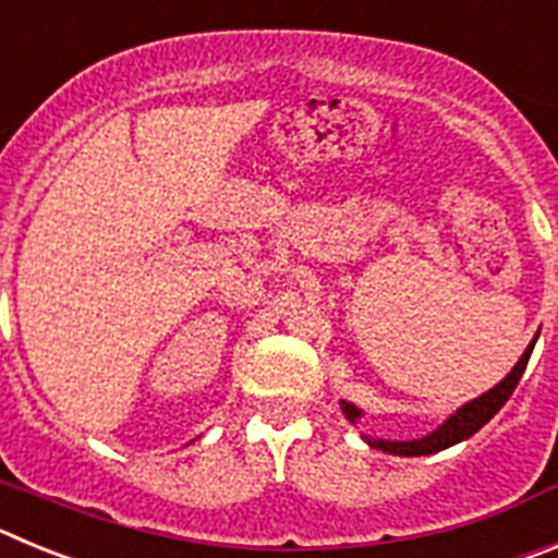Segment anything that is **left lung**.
<instances>
[{
  "label": "left lung",
  "mask_w": 558,
  "mask_h": 558,
  "mask_svg": "<svg viewBox=\"0 0 558 558\" xmlns=\"http://www.w3.org/2000/svg\"><path fill=\"white\" fill-rule=\"evenodd\" d=\"M536 340H531L529 349L522 352V357L517 360V366L511 368L506 377L497 383L492 391L481 393L477 399H472V402H466L463 408H458L456 413H452L450 418H447L445 425L436 427L433 433H427L425 438H413V441H386V438H372L366 436V445L374 447V450H383V452H391V456H433V452L438 450H447V447L458 445V441H463V438L475 436L477 430H481L486 422H489L492 416H495L497 411H500L506 402H509V397L514 393L517 383H520L522 372H525V366H529V357H531V349H534ZM340 408H343V413H347L349 422H357L360 418V411L354 405H349V402H340Z\"/></svg>",
  "instance_id": "obj_1"
}]
</instances>
